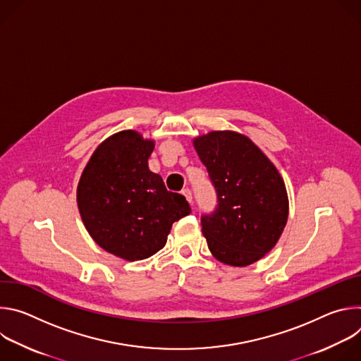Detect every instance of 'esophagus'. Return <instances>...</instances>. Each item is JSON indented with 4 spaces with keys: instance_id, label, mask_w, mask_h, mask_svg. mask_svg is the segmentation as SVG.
<instances>
[{
    "instance_id": "34e87169",
    "label": "esophagus",
    "mask_w": 361,
    "mask_h": 361,
    "mask_svg": "<svg viewBox=\"0 0 361 361\" xmlns=\"http://www.w3.org/2000/svg\"><path fill=\"white\" fill-rule=\"evenodd\" d=\"M183 194H184V197L187 198V201H188L190 204H192V194H191V190H190V188H184V190H183Z\"/></svg>"
}]
</instances>
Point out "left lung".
I'll use <instances>...</instances> for the list:
<instances>
[{"instance_id":"left-lung-1","label":"left lung","mask_w":361,"mask_h":361,"mask_svg":"<svg viewBox=\"0 0 361 361\" xmlns=\"http://www.w3.org/2000/svg\"><path fill=\"white\" fill-rule=\"evenodd\" d=\"M194 147L217 194L216 209L201 216L210 251L224 264L244 267L264 257L279 241L288 217L284 181L250 138L212 131Z\"/></svg>"}]
</instances>
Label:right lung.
Returning a JSON list of instances; mask_svg holds the SVG:
<instances>
[{"label": "right lung", "mask_w": 361, "mask_h": 361, "mask_svg": "<svg viewBox=\"0 0 361 361\" xmlns=\"http://www.w3.org/2000/svg\"><path fill=\"white\" fill-rule=\"evenodd\" d=\"M154 142L133 130L102 141L77 188L82 223L92 240L124 260H144L160 251L174 221L191 213L185 197L169 191L149 171Z\"/></svg>", "instance_id": "obj_1"}]
</instances>
